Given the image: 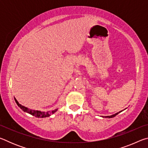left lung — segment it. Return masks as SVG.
Wrapping results in <instances>:
<instances>
[{"mask_svg": "<svg viewBox=\"0 0 148 148\" xmlns=\"http://www.w3.org/2000/svg\"><path fill=\"white\" fill-rule=\"evenodd\" d=\"M119 113V112H118V113H117V114H114V115H112V116H106V117H108V118H112V117H115L116 116H117V115Z\"/></svg>", "mask_w": 148, "mask_h": 148, "instance_id": "8db88e82", "label": "left lung"}]
</instances>
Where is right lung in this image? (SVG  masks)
Masks as SVG:
<instances>
[{
  "instance_id": "obj_1",
  "label": "right lung",
  "mask_w": 148,
  "mask_h": 148,
  "mask_svg": "<svg viewBox=\"0 0 148 148\" xmlns=\"http://www.w3.org/2000/svg\"><path fill=\"white\" fill-rule=\"evenodd\" d=\"M14 99H15V101H16V104H17V106H18L20 108H21L22 110H23V112H27V113H29V114L32 115V116L38 117V118H40V117H49V116H51V114H54L55 112H56V111H57V109L55 110H53V111H49V112H47L38 111V110H31V109H29L28 108L22 106V105L20 104L19 102H17V101L16 99L14 98Z\"/></svg>"
}]
</instances>
